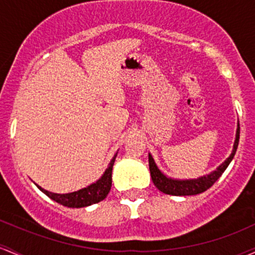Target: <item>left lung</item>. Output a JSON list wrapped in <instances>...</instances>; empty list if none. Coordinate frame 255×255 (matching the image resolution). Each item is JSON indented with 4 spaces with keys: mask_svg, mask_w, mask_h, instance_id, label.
<instances>
[{
    "mask_svg": "<svg viewBox=\"0 0 255 255\" xmlns=\"http://www.w3.org/2000/svg\"><path fill=\"white\" fill-rule=\"evenodd\" d=\"M239 140L240 123H237L236 139H235L234 149H232L231 155L229 156L217 169L213 170V172H211L209 174L203 175V177H200L197 179H185V180H180V179L168 178L158 169L155 161H153L152 156L149 153V167L151 179H152L155 186L157 187L159 191L163 192V194L173 196H191L201 194V192L208 190L218 179L222 177L224 170L228 168V166L230 164L232 158H234L235 153H236L237 146H239Z\"/></svg>",
    "mask_w": 255,
    "mask_h": 255,
    "instance_id": "left-lung-1",
    "label": "left lung"
}]
</instances>
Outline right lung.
I'll return each mask as SVG.
<instances>
[{"label":"right lung","mask_w":255,"mask_h":255,"mask_svg":"<svg viewBox=\"0 0 255 255\" xmlns=\"http://www.w3.org/2000/svg\"><path fill=\"white\" fill-rule=\"evenodd\" d=\"M117 153H115L113 159L109 163L108 168L104 172V174L102 175V178L99 180H97L96 183L91 184L89 186L85 187V189H81L78 191L70 192V194H54V192H49L47 190L42 189L41 186L36 185L38 189L43 192L44 195L48 196L49 198H52L55 202L60 203V205L69 207V208H82V207H87L94 205V203L100 202L108 196L109 191L111 189V183H113V167L115 163V159H116Z\"/></svg>","instance_id":"right-lung-1"}]
</instances>
